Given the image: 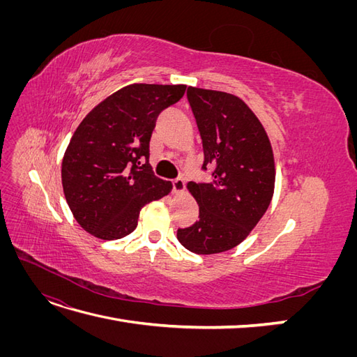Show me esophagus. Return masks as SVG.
Wrapping results in <instances>:
<instances>
[{"mask_svg":"<svg viewBox=\"0 0 357 357\" xmlns=\"http://www.w3.org/2000/svg\"><path fill=\"white\" fill-rule=\"evenodd\" d=\"M185 188H186L185 180H183L181 177L172 180V190H174L176 193H183L185 192Z\"/></svg>","mask_w":357,"mask_h":357,"instance_id":"obj_1","label":"esophagus"}]
</instances>
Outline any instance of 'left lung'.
<instances>
[{
	"instance_id": "1",
	"label": "left lung",
	"mask_w": 357,
	"mask_h": 357,
	"mask_svg": "<svg viewBox=\"0 0 357 357\" xmlns=\"http://www.w3.org/2000/svg\"><path fill=\"white\" fill-rule=\"evenodd\" d=\"M188 101L202 139V169L213 171L208 183H188L199 220L178 229L177 240L192 253H222L238 245L269 207L275 183L273 147L238 96L189 86Z\"/></svg>"
}]
</instances>
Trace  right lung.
<instances>
[{
	"label": "right lung",
	"instance_id": "1",
	"mask_svg": "<svg viewBox=\"0 0 357 357\" xmlns=\"http://www.w3.org/2000/svg\"><path fill=\"white\" fill-rule=\"evenodd\" d=\"M185 91V84L125 86L75 129L62 159V188L84 231L107 241L123 238L146 204L171 192V181L153 174L149 144L159 113Z\"/></svg>",
	"mask_w": 357,
	"mask_h": 357
}]
</instances>
